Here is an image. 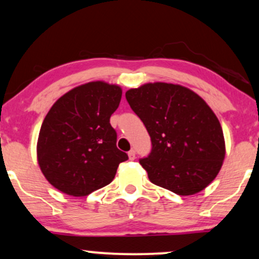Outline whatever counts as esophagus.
<instances>
[{
  "mask_svg": "<svg viewBox=\"0 0 259 259\" xmlns=\"http://www.w3.org/2000/svg\"><path fill=\"white\" fill-rule=\"evenodd\" d=\"M127 155H129V159L130 160H134L136 158V155H135V151H134V149H132V151L129 152V153H127Z\"/></svg>",
  "mask_w": 259,
  "mask_h": 259,
  "instance_id": "obj_1",
  "label": "esophagus"
}]
</instances>
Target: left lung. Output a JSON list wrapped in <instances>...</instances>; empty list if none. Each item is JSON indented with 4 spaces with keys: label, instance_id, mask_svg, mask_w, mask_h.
I'll list each match as a JSON object with an SVG mask.
<instances>
[{
    "label": "left lung",
    "instance_id": "obj_1",
    "mask_svg": "<svg viewBox=\"0 0 259 259\" xmlns=\"http://www.w3.org/2000/svg\"><path fill=\"white\" fill-rule=\"evenodd\" d=\"M151 136L152 151L140 159L154 185L192 195L222 167L226 145L216 114L198 94L170 83H147L125 93Z\"/></svg>",
    "mask_w": 259,
    "mask_h": 259
}]
</instances>
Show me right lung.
<instances>
[{
	"label": "right lung",
	"mask_w": 259,
	"mask_h": 259,
	"mask_svg": "<svg viewBox=\"0 0 259 259\" xmlns=\"http://www.w3.org/2000/svg\"><path fill=\"white\" fill-rule=\"evenodd\" d=\"M120 87L89 82L62 95L43 120L37 159L48 182L65 194L84 197L112 182L127 154L117 148L110 118Z\"/></svg>",
	"instance_id": "1"
}]
</instances>
